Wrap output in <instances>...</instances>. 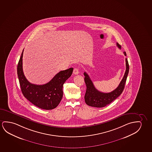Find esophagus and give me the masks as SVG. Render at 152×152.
I'll return each instance as SVG.
<instances>
[{"label": "esophagus", "instance_id": "obj_1", "mask_svg": "<svg viewBox=\"0 0 152 152\" xmlns=\"http://www.w3.org/2000/svg\"><path fill=\"white\" fill-rule=\"evenodd\" d=\"M79 69H77V68H75L74 69V70H73V73L75 74V75H78L79 74Z\"/></svg>", "mask_w": 152, "mask_h": 152}]
</instances>
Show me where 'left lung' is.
I'll return each mask as SVG.
<instances>
[{
  "label": "left lung",
  "mask_w": 152,
  "mask_h": 152,
  "mask_svg": "<svg viewBox=\"0 0 152 152\" xmlns=\"http://www.w3.org/2000/svg\"><path fill=\"white\" fill-rule=\"evenodd\" d=\"M116 45L119 49H121V46L117 42ZM126 56V52H124ZM126 61V70L124 77L118 86L114 90L109 93H103L98 91L91 81L90 77L86 72L84 73V81L86 86V92L84 96L85 102L87 105L90 107H103L110 104L114 100H115L122 94L124 88L125 84L126 81L127 75L129 72V65L127 59Z\"/></svg>",
  "instance_id": "8db88e82"
}]
</instances>
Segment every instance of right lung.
I'll return each instance as SVG.
<instances>
[{
	"mask_svg": "<svg viewBox=\"0 0 152 152\" xmlns=\"http://www.w3.org/2000/svg\"><path fill=\"white\" fill-rule=\"evenodd\" d=\"M23 52L17 66V75L23 95L37 107L45 110L55 109L63 96V86L70 77L73 70L71 68L61 71L47 83L43 85L32 84L25 77L23 72Z\"/></svg>",
	"mask_w": 152,
	"mask_h": 152,
	"instance_id": "add662e5",
	"label": "right lung"
}]
</instances>
